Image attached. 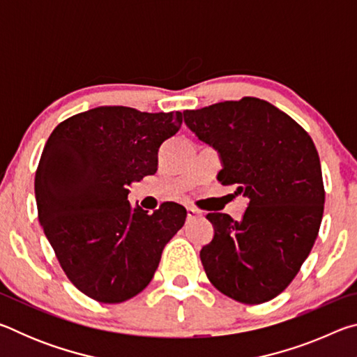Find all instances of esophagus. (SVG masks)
<instances>
[{
  "label": "esophagus",
  "mask_w": 357,
  "mask_h": 357,
  "mask_svg": "<svg viewBox=\"0 0 357 357\" xmlns=\"http://www.w3.org/2000/svg\"><path fill=\"white\" fill-rule=\"evenodd\" d=\"M187 217L189 219H195V217H202V211H198L197 208H187Z\"/></svg>",
  "instance_id": "obj_1"
}]
</instances>
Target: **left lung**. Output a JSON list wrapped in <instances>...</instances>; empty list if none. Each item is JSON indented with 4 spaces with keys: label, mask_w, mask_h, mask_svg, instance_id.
Instances as JSON below:
<instances>
[{
    "label": "left lung",
    "mask_w": 357,
    "mask_h": 357,
    "mask_svg": "<svg viewBox=\"0 0 357 357\" xmlns=\"http://www.w3.org/2000/svg\"><path fill=\"white\" fill-rule=\"evenodd\" d=\"M184 123L220 157L217 179L249 198L241 220L209 213L200 250L211 283L243 304L280 294L309 257L324 209L321 165L310 135L269 102L227 100L185 110Z\"/></svg>",
    "instance_id": "obj_1"
}]
</instances>
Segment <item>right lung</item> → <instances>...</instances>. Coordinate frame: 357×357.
<instances>
[{
	"instance_id": "1",
	"label": "right lung",
	"mask_w": 357,
	"mask_h": 357,
	"mask_svg": "<svg viewBox=\"0 0 357 357\" xmlns=\"http://www.w3.org/2000/svg\"><path fill=\"white\" fill-rule=\"evenodd\" d=\"M183 113L96 107L56 126L42 151L34 193L39 222L69 280L89 298L118 304L153 279L187 211L132 208L129 187L157 172L160 144Z\"/></svg>"
}]
</instances>
